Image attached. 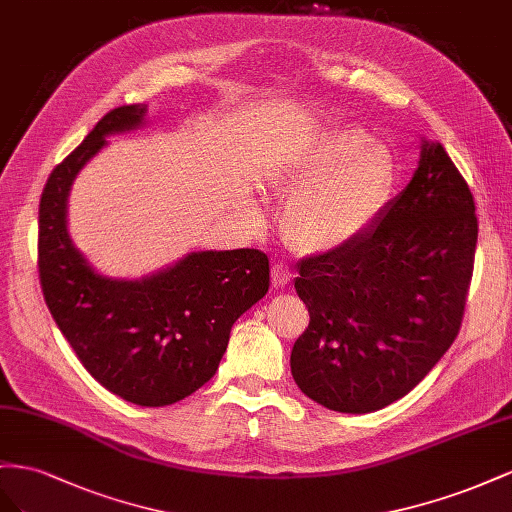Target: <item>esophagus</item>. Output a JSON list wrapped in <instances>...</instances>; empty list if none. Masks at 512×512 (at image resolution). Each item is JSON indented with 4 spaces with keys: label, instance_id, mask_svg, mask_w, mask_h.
<instances>
[{
    "label": "esophagus",
    "instance_id": "esophagus-1",
    "mask_svg": "<svg viewBox=\"0 0 512 512\" xmlns=\"http://www.w3.org/2000/svg\"><path fill=\"white\" fill-rule=\"evenodd\" d=\"M291 281V270L285 264H274L272 266V283L276 289L287 287Z\"/></svg>",
    "mask_w": 512,
    "mask_h": 512
}]
</instances>
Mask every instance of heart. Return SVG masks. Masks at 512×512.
I'll return each instance as SVG.
<instances>
[{
  "mask_svg": "<svg viewBox=\"0 0 512 512\" xmlns=\"http://www.w3.org/2000/svg\"><path fill=\"white\" fill-rule=\"evenodd\" d=\"M394 186L390 152L354 126L321 130L268 173V188L291 197L283 238L300 255H328L354 244L386 208Z\"/></svg>",
  "mask_w": 512,
  "mask_h": 512,
  "instance_id": "heart-1",
  "label": "heart"
}]
</instances>
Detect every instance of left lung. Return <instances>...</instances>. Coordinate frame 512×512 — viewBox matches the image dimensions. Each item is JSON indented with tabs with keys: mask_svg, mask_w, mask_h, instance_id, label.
Here are the masks:
<instances>
[{
	"mask_svg": "<svg viewBox=\"0 0 512 512\" xmlns=\"http://www.w3.org/2000/svg\"><path fill=\"white\" fill-rule=\"evenodd\" d=\"M474 210L442 143L422 141L414 178L364 236L300 261L294 287L311 321L289 362L306 397L369 414L425 379L461 328L478 240Z\"/></svg>",
	"mask_w": 512,
	"mask_h": 512,
	"instance_id": "left-lung-1",
	"label": "left lung"
}]
</instances>
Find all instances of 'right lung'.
Returning <instances> with one entry per match:
<instances>
[{
  "label": "right lung",
  "mask_w": 512,
  "mask_h": 512,
  "mask_svg": "<svg viewBox=\"0 0 512 512\" xmlns=\"http://www.w3.org/2000/svg\"><path fill=\"white\" fill-rule=\"evenodd\" d=\"M145 105L109 111L57 165L38 210L42 296L100 386L143 407L178 403L212 379L231 326L268 294L270 261L257 248L188 253L139 281L98 274L66 227L70 186L109 135L145 122Z\"/></svg>",
  "instance_id": "add662e5"
}]
</instances>
